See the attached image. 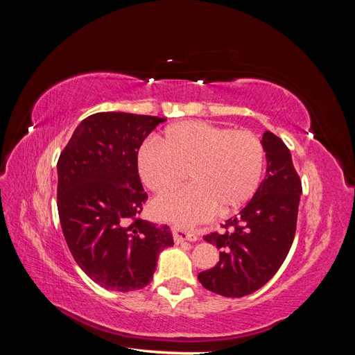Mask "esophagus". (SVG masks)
Listing matches in <instances>:
<instances>
[{
  "label": "esophagus",
  "mask_w": 355,
  "mask_h": 355,
  "mask_svg": "<svg viewBox=\"0 0 355 355\" xmlns=\"http://www.w3.org/2000/svg\"><path fill=\"white\" fill-rule=\"evenodd\" d=\"M171 234H173V240L176 244L184 243V241H197V234L191 232V231H185L184 228L180 227H171Z\"/></svg>",
  "instance_id": "34e87169"
}]
</instances>
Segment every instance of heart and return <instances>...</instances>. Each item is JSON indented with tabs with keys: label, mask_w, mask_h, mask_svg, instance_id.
Here are the masks:
<instances>
[{
	"label": "heart",
	"mask_w": 355,
	"mask_h": 355,
	"mask_svg": "<svg viewBox=\"0 0 355 355\" xmlns=\"http://www.w3.org/2000/svg\"><path fill=\"white\" fill-rule=\"evenodd\" d=\"M263 145L250 130H230L206 121H180L166 128L163 142L146 141L137 153L145 185L166 194L154 202L159 218L184 227L239 210L261 184Z\"/></svg>",
	"instance_id": "b5f03b06"
}]
</instances>
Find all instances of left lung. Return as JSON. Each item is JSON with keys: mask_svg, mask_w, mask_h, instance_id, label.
<instances>
[{"mask_svg": "<svg viewBox=\"0 0 355 355\" xmlns=\"http://www.w3.org/2000/svg\"><path fill=\"white\" fill-rule=\"evenodd\" d=\"M266 176L237 218L222 225L223 232L204 237L220 249L216 266L198 274L200 283L225 297L250 295L271 280L292 247L302 184L292 155L280 137L262 136Z\"/></svg>", "mask_w": 355, "mask_h": 355, "instance_id": "left-lung-1", "label": "left lung"}]
</instances>
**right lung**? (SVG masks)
I'll return each instance as SVG.
<instances>
[{
  "instance_id": "1",
  "label": "right lung",
  "mask_w": 355,
  "mask_h": 355,
  "mask_svg": "<svg viewBox=\"0 0 355 355\" xmlns=\"http://www.w3.org/2000/svg\"><path fill=\"white\" fill-rule=\"evenodd\" d=\"M166 118L98 112L75 128L58 161V210L75 262L94 283L130 292L153 280L170 228L142 220L148 194L137 153Z\"/></svg>"
}]
</instances>
